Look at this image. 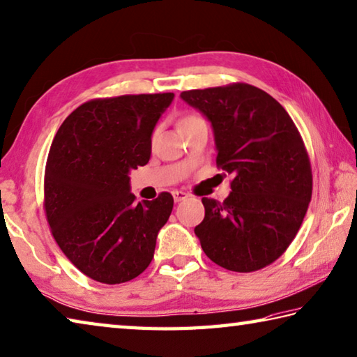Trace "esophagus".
Returning a JSON list of instances; mask_svg holds the SVG:
<instances>
[{
	"instance_id": "1",
	"label": "esophagus",
	"mask_w": 357,
	"mask_h": 357,
	"mask_svg": "<svg viewBox=\"0 0 357 357\" xmlns=\"http://www.w3.org/2000/svg\"><path fill=\"white\" fill-rule=\"evenodd\" d=\"M187 197H189V195H187V193L183 192V190H173V198H174V201H176V203L185 199Z\"/></svg>"
}]
</instances>
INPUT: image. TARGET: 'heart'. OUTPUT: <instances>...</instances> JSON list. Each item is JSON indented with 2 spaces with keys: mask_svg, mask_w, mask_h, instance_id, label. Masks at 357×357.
<instances>
[{
  "mask_svg": "<svg viewBox=\"0 0 357 357\" xmlns=\"http://www.w3.org/2000/svg\"><path fill=\"white\" fill-rule=\"evenodd\" d=\"M197 120H201L199 116H197V115H185V116H183V119L178 121V128L181 129V128L189 126V125H192L193 121H197Z\"/></svg>",
  "mask_w": 357,
  "mask_h": 357,
  "instance_id": "heart-1",
  "label": "heart"
}]
</instances>
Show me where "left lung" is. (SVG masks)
I'll return each mask as SVG.
<instances>
[{"mask_svg":"<svg viewBox=\"0 0 357 357\" xmlns=\"http://www.w3.org/2000/svg\"><path fill=\"white\" fill-rule=\"evenodd\" d=\"M181 98L212 123L217 167L232 176L223 203L203 198L201 248L231 271L267 267L289 248L312 198L300 131L273 96L245 82L185 90Z\"/></svg>","mask_w":357,"mask_h":357,"instance_id":"8db88e82","label":"left lung"}]
</instances>
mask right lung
<instances>
[{"mask_svg":"<svg viewBox=\"0 0 357 357\" xmlns=\"http://www.w3.org/2000/svg\"><path fill=\"white\" fill-rule=\"evenodd\" d=\"M173 93L121 95L84 102L51 144L43 209L63 255L90 280L121 284L150 265L172 193L135 201L129 172L148 164L151 134Z\"/></svg>","mask_w":357,"mask_h":357,"instance_id":"obj_1","label":"right lung"}]
</instances>
